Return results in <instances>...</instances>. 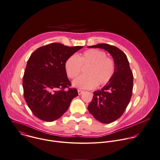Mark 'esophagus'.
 <instances>
[{
    "label": "esophagus",
    "mask_w": 160,
    "mask_h": 160,
    "mask_svg": "<svg viewBox=\"0 0 160 160\" xmlns=\"http://www.w3.org/2000/svg\"><path fill=\"white\" fill-rule=\"evenodd\" d=\"M83 93V90H78V93L79 95H80L81 94H82Z\"/></svg>",
    "instance_id": "obj_1"
}]
</instances>
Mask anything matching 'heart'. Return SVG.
Wrapping results in <instances>:
<instances>
[{"label":"heart","mask_w":160,"mask_h":160,"mask_svg":"<svg viewBox=\"0 0 160 160\" xmlns=\"http://www.w3.org/2000/svg\"><path fill=\"white\" fill-rule=\"evenodd\" d=\"M82 67H87L85 75L73 82V85L80 89L104 86L110 82L115 72L114 60L107 57L105 52L98 49L87 50L78 57L72 55L65 63L66 73L70 78H75L80 74Z\"/></svg>","instance_id":"b5f03b06"}]
</instances>
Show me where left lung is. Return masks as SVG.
<instances>
[{
    "label": "left lung",
    "mask_w": 160,
    "mask_h": 160,
    "mask_svg": "<svg viewBox=\"0 0 160 160\" xmlns=\"http://www.w3.org/2000/svg\"><path fill=\"white\" fill-rule=\"evenodd\" d=\"M89 48H100L110 53L115 63V72L110 82L100 90L93 92L88 107L93 117L103 123L118 119L130 103L133 87V75L129 62L123 52L117 47L98 43Z\"/></svg>",
    "instance_id": "8db88e82"
}]
</instances>
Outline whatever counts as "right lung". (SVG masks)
<instances>
[{
  "mask_svg": "<svg viewBox=\"0 0 160 160\" xmlns=\"http://www.w3.org/2000/svg\"><path fill=\"white\" fill-rule=\"evenodd\" d=\"M82 47L52 43L37 48L30 55L23 77V96L38 118L45 122L58 119L67 112L73 98L78 95L75 88H69L71 83L65 63Z\"/></svg>",
  "mask_w": 160,
  "mask_h": 160,
  "instance_id": "right-lung-1",
  "label": "right lung"
}]
</instances>
